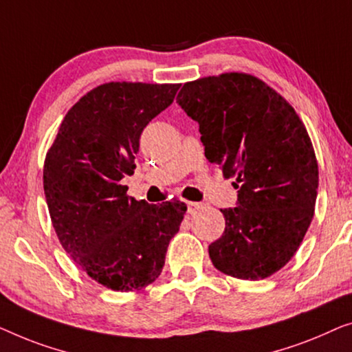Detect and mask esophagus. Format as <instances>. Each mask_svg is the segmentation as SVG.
Listing matches in <instances>:
<instances>
[{"mask_svg":"<svg viewBox=\"0 0 352 352\" xmlns=\"http://www.w3.org/2000/svg\"><path fill=\"white\" fill-rule=\"evenodd\" d=\"M199 209H202L201 202H192V201L188 202V212H190V214H195V212Z\"/></svg>","mask_w":352,"mask_h":352,"instance_id":"obj_1","label":"esophagus"}]
</instances>
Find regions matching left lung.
Instances as JSON below:
<instances>
[{
	"label": "left lung",
	"instance_id": "left-lung-1",
	"mask_svg": "<svg viewBox=\"0 0 352 352\" xmlns=\"http://www.w3.org/2000/svg\"><path fill=\"white\" fill-rule=\"evenodd\" d=\"M177 103L197 121L206 157L234 177L237 207L223 209L225 232L209 245L212 263L260 280L289 263L314 215L319 169L294 107L247 73L185 82Z\"/></svg>",
	"mask_w": 352,
	"mask_h": 352
}]
</instances>
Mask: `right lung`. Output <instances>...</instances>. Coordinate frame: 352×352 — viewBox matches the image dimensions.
<instances>
[{
	"label": "right lung",
	"instance_id": "1",
	"mask_svg": "<svg viewBox=\"0 0 352 352\" xmlns=\"http://www.w3.org/2000/svg\"><path fill=\"white\" fill-rule=\"evenodd\" d=\"M180 84L105 82L73 105L43 169L49 215L60 244L89 277L135 292L161 274L186 204H148L121 185L135 169L140 135L174 102Z\"/></svg>",
	"mask_w": 352,
	"mask_h": 352
}]
</instances>
